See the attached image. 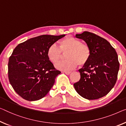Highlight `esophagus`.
I'll list each match as a JSON object with an SVG mask.
<instances>
[{"label": "esophagus", "instance_id": "obj_1", "mask_svg": "<svg viewBox=\"0 0 126 126\" xmlns=\"http://www.w3.org/2000/svg\"><path fill=\"white\" fill-rule=\"evenodd\" d=\"M64 72L66 75H69L71 74V71H64Z\"/></svg>", "mask_w": 126, "mask_h": 126}]
</instances>
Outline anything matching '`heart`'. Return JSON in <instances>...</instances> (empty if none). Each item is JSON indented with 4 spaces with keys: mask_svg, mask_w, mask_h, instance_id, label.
Here are the masks:
<instances>
[{
    "mask_svg": "<svg viewBox=\"0 0 126 126\" xmlns=\"http://www.w3.org/2000/svg\"><path fill=\"white\" fill-rule=\"evenodd\" d=\"M66 54L67 60L56 65L57 68L63 71H70L78 65L86 64L91 57V50L87 44L71 35L65 37L60 41L59 47L52 44L47 50L48 59L52 63L59 62Z\"/></svg>",
    "mask_w": 126,
    "mask_h": 126,
    "instance_id": "b5f03b06",
    "label": "heart"
}]
</instances>
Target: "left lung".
<instances>
[{
  "label": "left lung",
  "instance_id": "8db88e82",
  "mask_svg": "<svg viewBox=\"0 0 126 126\" xmlns=\"http://www.w3.org/2000/svg\"><path fill=\"white\" fill-rule=\"evenodd\" d=\"M76 37L85 41L91 50L88 62L79 71L80 79L74 84L77 92L86 99H97L106 95L115 85L119 62L115 48L106 39L89 32Z\"/></svg>",
  "mask_w": 126,
  "mask_h": 126
}]
</instances>
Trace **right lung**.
<instances>
[{"instance_id":"1","label":"right lung","mask_w":126,"mask_h":126,"mask_svg":"<svg viewBox=\"0 0 126 126\" xmlns=\"http://www.w3.org/2000/svg\"><path fill=\"white\" fill-rule=\"evenodd\" d=\"M42 35L18 44L9 58L8 79L14 91L27 101L44 97L54 85L61 71L47 57L51 45L64 37Z\"/></svg>"}]
</instances>
